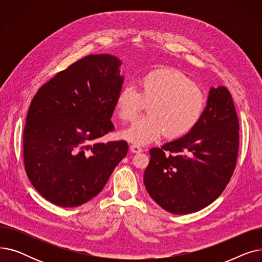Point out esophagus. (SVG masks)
<instances>
[{"mask_svg": "<svg viewBox=\"0 0 262 262\" xmlns=\"http://www.w3.org/2000/svg\"><path fill=\"white\" fill-rule=\"evenodd\" d=\"M130 150L133 153H140V152H142V147L140 146V145H138V144H133V145H130Z\"/></svg>", "mask_w": 262, "mask_h": 262, "instance_id": "esophagus-1", "label": "esophagus"}]
</instances>
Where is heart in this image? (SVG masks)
Returning <instances> with one entry per match:
<instances>
[{"label": "heart", "instance_id": "1", "mask_svg": "<svg viewBox=\"0 0 262 262\" xmlns=\"http://www.w3.org/2000/svg\"><path fill=\"white\" fill-rule=\"evenodd\" d=\"M139 92L132 86L120 90L116 112L124 122L133 121L148 104L146 116L136 120L122 137L135 144H145L166 132L177 138L193 129L201 121L206 100L202 90L184 73L159 69L139 79Z\"/></svg>", "mask_w": 262, "mask_h": 262}]
</instances>
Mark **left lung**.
Masks as SVG:
<instances>
[{
	"mask_svg": "<svg viewBox=\"0 0 262 262\" xmlns=\"http://www.w3.org/2000/svg\"><path fill=\"white\" fill-rule=\"evenodd\" d=\"M239 121L225 87L211 88L198 125L182 138L149 149L144 185L174 214L199 211L215 201L235 171Z\"/></svg>",
	"mask_w": 262,
	"mask_h": 262,
	"instance_id": "1",
	"label": "left lung"
}]
</instances>
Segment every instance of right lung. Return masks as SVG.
Wrapping results in <instances>:
<instances>
[{
    "mask_svg": "<svg viewBox=\"0 0 262 262\" xmlns=\"http://www.w3.org/2000/svg\"><path fill=\"white\" fill-rule=\"evenodd\" d=\"M121 61L88 55L41 87L23 132V158L35 189L60 207H76L98 195L118 163L125 141L98 143L115 129L110 121L124 77Z\"/></svg>",
    "mask_w": 262,
    "mask_h": 262,
    "instance_id": "1",
    "label": "right lung"
}]
</instances>
